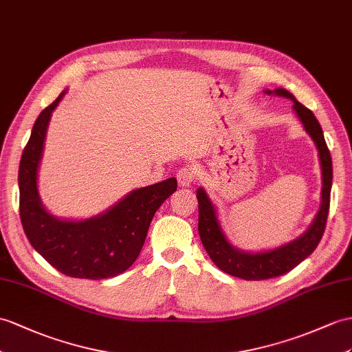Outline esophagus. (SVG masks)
Listing matches in <instances>:
<instances>
[{
    "label": "esophagus",
    "mask_w": 352,
    "mask_h": 352,
    "mask_svg": "<svg viewBox=\"0 0 352 352\" xmlns=\"http://www.w3.org/2000/svg\"><path fill=\"white\" fill-rule=\"evenodd\" d=\"M195 168H192L191 166H184L177 170L176 177L177 182L181 186H191L195 181Z\"/></svg>",
    "instance_id": "1"
}]
</instances>
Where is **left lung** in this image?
Returning a JSON list of instances; mask_svg holds the SVG:
<instances>
[{
  "label": "left lung",
  "mask_w": 352,
  "mask_h": 352,
  "mask_svg": "<svg viewBox=\"0 0 352 352\" xmlns=\"http://www.w3.org/2000/svg\"><path fill=\"white\" fill-rule=\"evenodd\" d=\"M265 92L272 94L270 91ZM273 92H275L276 96L293 100V107L298 119L302 121L305 130L312 137V140L316 144L322 170V201L320 212L316 213V217L314 219V224L303 236H300L294 242H291L285 246L278 248L275 251L248 254L243 251H237L236 248H233L227 242V239L221 230L219 221L217 218L215 208H213L208 194L204 192L203 188L197 191V200H199V233L206 252L209 254L210 260L215 263L222 272L228 273L231 276L242 278L246 280H261L285 275L289 270H293L297 264L307 258V256L315 251V248L318 246L321 241L325 224H327V215L330 209L333 167L330 151L322 134V128L320 122L316 121L312 111L305 107L302 102H298L293 94H289L288 91L280 88L275 89Z\"/></svg>",
  "instance_id": "8db88e82"
}]
</instances>
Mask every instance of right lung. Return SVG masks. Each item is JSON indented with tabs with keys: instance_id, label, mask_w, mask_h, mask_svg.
<instances>
[{
	"instance_id": "add662e5",
	"label": "right lung",
	"mask_w": 352,
	"mask_h": 352,
	"mask_svg": "<svg viewBox=\"0 0 352 352\" xmlns=\"http://www.w3.org/2000/svg\"><path fill=\"white\" fill-rule=\"evenodd\" d=\"M64 92L38 115L19 164V215L25 234L43 258L65 276L106 279L125 272L139 256L151 221L176 191L170 177L128 194L110 210L87 221H61L43 208L37 168L50 115Z\"/></svg>"
}]
</instances>
